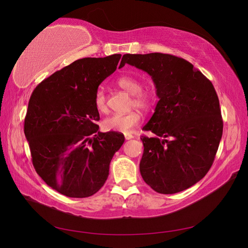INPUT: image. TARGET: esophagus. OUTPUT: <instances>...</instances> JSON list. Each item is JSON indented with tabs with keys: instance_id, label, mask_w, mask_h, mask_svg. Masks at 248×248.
<instances>
[{
	"instance_id": "34e87169",
	"label": "esophagus",
	"mask_w": 248,
	"mask_h": 248,
	"mask_svg": "<svg viewBox=\"0 0 248 248\" xmlns=\"http://www.w3.org/2000/svg\"><path fill=\"white\" fill-rule=\"evenodd\" d=\"M124 137H125V140H131V139H133L132 134H129V133H125Z\"/></svg>"
}]
</instances>
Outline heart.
<instances>
[{"instance_id":"1","label":"heart","mask_w":248,"mask_h":248,"mask_svg":"<svg viewBox=\"0 0 248 248\" xmlns=\"http://www.w3.org/2000/svg\"><path fill=\"white\" fill-rule=\"evenodd\" d=\"M117 85L132 95L131 104L141 109H148L152 106V96L142 92V84L132 77L123 76L117 79ZM94 106L100 112L108 110L107 96L102 89L97 90L94 95ZM141 121V114L139 110H132L127 114H115L103 120L102 127L107 131H119L128 133Z\"/></svg>"}]
</instances>
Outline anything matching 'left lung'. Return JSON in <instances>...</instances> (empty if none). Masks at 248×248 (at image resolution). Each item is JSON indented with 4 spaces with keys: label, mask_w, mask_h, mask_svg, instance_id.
I'll return each mask as SVG.
<instances>
[{
    "label": "left lung",
    "mask_w": 248,
    "mask_h": 248,
    "mask_svg": "<svg viewBox=\"0 0 248 248\" xmlns=\"http://www.w3.org/2000/svg\"><path fill=\"white\" fill-rule=\"evenodd\" d=\"M137 67L151 77L159 100L142 129L140 175L153 190L183 191L211 168L222 137V118L215 89L186 60L161 52L123 56L120 67Z\"/></svg>",
    "instance_id": "left-lung-1"
}]
</instances>
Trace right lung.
<instances>
[{
  "instance_id": "1",
  "label": "right lung",
  "mask_w": 248,
  "mask_h": 248,
  "mask_svg": "<svg viewBox=\"0 0 248 248\" xmlns=\"http://www.w3.org/2000/svg\"><path fill=\"white\" fill-rule=\"evenodd\" d=\"M120 54L84 58L35 88L25 118L33 166L52 189L69 198L93 196L106 183L112 156L125 138L100 132L94 95L114 73Z\"/></svg>"
}]
</instances>
